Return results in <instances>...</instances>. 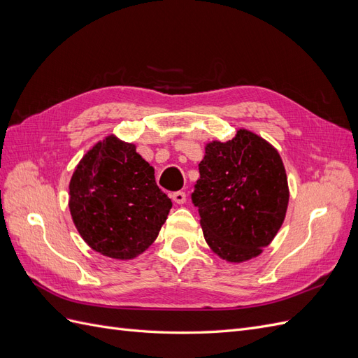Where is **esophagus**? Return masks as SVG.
Returning <instances> with one entry per match:
<instances>
[{"mask_svg":"<svg viewBox=\"0 0 358 358\" xmlns=\"http://www.w3.org/2000/svg\"><path fill=\"white\" fill-rule=\"evenodd\" d=\"M170 197H171V200L175 201L176 204H183L187 201V194L183 192V191H176V192H171L170 194Z\"/></svg>","mask_w":358,"mask_h":358,"instance_id":"esophagus-1","label":"esophagus"}]
</instances>
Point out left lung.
<instances>
[{"mask_svg":"<svg viewBox=\"0 0 358 358\" xmlns=\"http://www.w3.org/2000/svg\"><path fill=\"white\" fill-rule=\"evenodd\" d=\"M192 201L206 243L229 263H245L272 243L282 225L289 188L278 149L246 128L212 140L199 164Z\"/></svg>","mask_w":358,"mask_h":358,"instance_id":"obj_1","label":"left lung"}]
</instances>
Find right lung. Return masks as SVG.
I'll return each instance as SVG.
<instances>
[{
  "label": "right lung",
  "instance_id": "obj_1",
  "mask_svg": "<svg viewBox=\"0 0 358 358\" xmlns=\"http://www.w3.org/2000/svg\"><path fill=\"white\" fill-rule=\"evenodd\" d=\"M69 208L82 239L113 259H133L158 237L171 200L136 145L115 134L95 143L76 166Z\"/></svg>",
  "mask_w": 358,
  "mask_h": 358
}]
</instances>
